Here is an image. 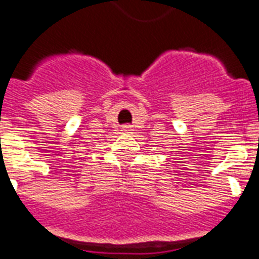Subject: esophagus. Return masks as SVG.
Masks as SVG:
<instances>
[{"label":"esophagus","instance_id":"obj_1","mask_svg":"<svg viewBox=\"0 0 259 259\" xmlns=\"http://www.w3.org/2000/svg\"><path fill=\"white\" fill-rule=\"evenodd\" d=\"M121 131L124 132V134H130V132L134 131V130H132V125H130V124H124L121 127Z\"/></svg>","mask_w":259,"mask_h":259}]
</instances>
